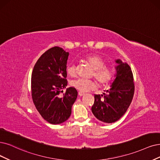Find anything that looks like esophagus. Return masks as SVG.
Masks as SVG:
<instances>
[{"label":"esophagus","instance_id":"esophagus-1","mask_svg":"<svg viewBox=\"0 0 160 160\" xmlns=\"http://www.w3.org/2000/svg\"><path fill=\"white\" fill-rule=\"evenodd\" d=\"M84 95V93L81 92H78V96H83Z\"/></svg>","mask_w":160,"mask_h":160}]
</instances>
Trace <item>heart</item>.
I'll return each mask as SVG.
<instances>
[{"mask_svg": "<svg viewBox=\"0 0 160 160\" xmlns=\"http://www.w3.org/2000/svg\"><path fill=\"white\" fill-rule=\"evenodd\" d=\"M83 59L93 69L92 76L95 78L100 86L109 83L113 79V69L109 67L104 66L105 61L102 57L95 54H90L84 57ZM67 72L71 77L76 76V65L74 64H68L67 67ZM71 86L81 92H87L96 88L97 82L93 80L80 78L71 82Z\"/></svg>", "mask_w": 160, "mask_h": 160, "instance_id": "1", "label": "heart"}]
</instances>
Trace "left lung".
<instances>
[{"label":"left lung","mask_w":160,"mask_h":160,"mask_svg":"<svg viewBox=\"0 0 160 160\" xmlns=\"http://www.w3.org/2000/svg\"><path fill=\"white\" fill-rule=\"evenodd\" d=\"M116 78L111 88L103 95H94L92 107L93 115L102 122H115L125 113L134 93L133 74L127 63L117 60Z\"/></svg>","instance_id":"left-lung-1"}]
</instances>
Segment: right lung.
Here are the masks:
<instances>
[{
    "instance_id": "right-lung-1",
    "label": "right lung",
    "mask_w": 160,
    "mask_h": 160,
    "mask_svg": "<svg viewBox=\"0 0 160 160\" xmlns=\"http://www.w3.org/2000/svg\"><path fill=\"white\" fill-rule=\"evenodd\" d=\"M69 53L54 47L45 51L35 63L31 78L32 97L37 110L52 125L66 121L78 92L67 85V62Z\"/></svg>"
}]
</instances>
